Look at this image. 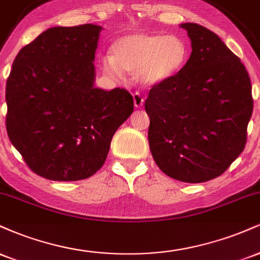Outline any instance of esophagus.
Returning a JSON list of instances; mask_svg holds the SVG:
<instances>
[{"instance_id": "esophagus-1", "label": "esophagus", "mask_w": 260, "mask_h": 260, "mask_svg": "<svg viewBox=\"0 0 260 260\" xmlns=\"http://www.w3.org/2000/svg\"><path fill=\"white\" fill-rule=\"evenodd\" d=\"M133 103H134V106H136L137 109L143 106V104H144V99H143L142 95H140L139 92H134L133 94Z\"/></svg>"}]
</instances>
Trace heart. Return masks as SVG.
<instances>
[{"instance_id": "obj_1", "label": "heart", "mask_w": 260, "mask_h": 260, "mask_svg": "<svg viewBox=\"0 0 260 260\" xmlns=\"http://www.w3.org/2000/svg\"><path fill=\"white\" fill-rule=\"evenodd\" d=\"M111 57L103 59L104 72L111 77L122 72L136 77L144 86L162 84L183 70L189 47L177 35L157 32H131L113 41Z\"/></svg>"}]
</instances>
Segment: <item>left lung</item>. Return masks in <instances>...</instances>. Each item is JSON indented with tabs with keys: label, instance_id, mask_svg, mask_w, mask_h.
Segmentation results:
<instances>
[{
	"label": "left lung",
	"instance_id": "8db88e82",
	"mask_svg": "<svg viewBox=\"0 0 260 260\" xmlns=\"http://www.w3.org/2000/svg\"><path fill=\"white\" fill-rule=\"evenodd\" d=\"M192 53L175 78L145 100L149 147L161 171L201 183L222 175L247 142L252 85L241 59L215 32L183 23Z\"/></svg>",
	"mask_w": 260,
	"mask_h": 260
}]
</instances>
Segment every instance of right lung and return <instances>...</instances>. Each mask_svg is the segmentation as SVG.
Segmentation results:
<instances>
[{
  "label": "right lung",
  "mask_w": 260,
  "mask_h": 260,
  "mask_svg": "<svg viewBox=\"0 0 260 260\" xmlns=\"http://www.w3.org/2000/svg\"><path fill=\"white\" fill-rule=\"evenodd\" d=\"M101 26L50 28L18 52L6 84L8 138L32 172L78 181L101 169L132 115L126 89L95 88Z\"/></svg>",
  "instance_id": "right-lung-1"
}]
</instances>
